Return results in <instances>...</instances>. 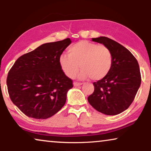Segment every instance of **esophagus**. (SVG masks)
<instances>
[{
    "mask_svg": "<svg viewBox=\"0 0 151 151\" xmlns=\"http://www.w3.org/2000/svg\"><path fill=\"white\" fill-rule=\"evenodd\" d=\"M74 86H76V87H77V86H81L82 84V83H80V82H74Z\"/></svg>",
    "mask_w": 151,
    "mask_h": 151,
    "instance_id": "34e87169",
    "label": "esophagus"
}]
</instances>
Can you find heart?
<instances>
[{"label":"heart","instance_id":"1","mask_svg":"<svg viewBox=\"0 0 151 151\" xmlns=\"http://www.w3.org/2000/svg\"><path fill=\"white\" fill-rule=\"evenodd\" d=\"M68 55L59 57V64L66 75L73 78L79 70L81 79L89 77L93 81H99L107 77L113 65V56L107 46L81 41L68 49Z\"/></svg>","mask_w":151,"mask_h":151}]
</instances>
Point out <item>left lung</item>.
<instances>
[{
    "label": "left lung",
    "instance_id": "1",
    "mask_svg": "<svg viewBox=\"0 0 151 151\" xmlns=\"http://www.w3.org/2000/svg\"><path fill=\"white\" fill-rule=\"evenodd\" d=\"M92 40L109 48L113 65L107 77L94 82V90L88 101L97 111L116 115L128 109L135 97L142 81L139 66L131 52L114 40L105 37Z\"/></svg>",
    "mask_w": 151,
    "mask_h": 151
}]
</instances>
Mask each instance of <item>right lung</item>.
<instances>
[{
    "mask_svg": "<svg viewBox=\"0 0 151 151\" xmlns=\"http://www.w3.org/2000/svg\"><path fill=\"white\" fill-rule=\"evenodd\" d=\"M70 38L40 45L22 55L8 72L7 90L13 104L29 117H51L65 105L73 81L65 75L59 57Z\"/></svg>",
    "mask_w": 151,
    "mask_h": 151,
    "instance_id": "obj_1",
    "label": "right lung"
}]
</instances>
